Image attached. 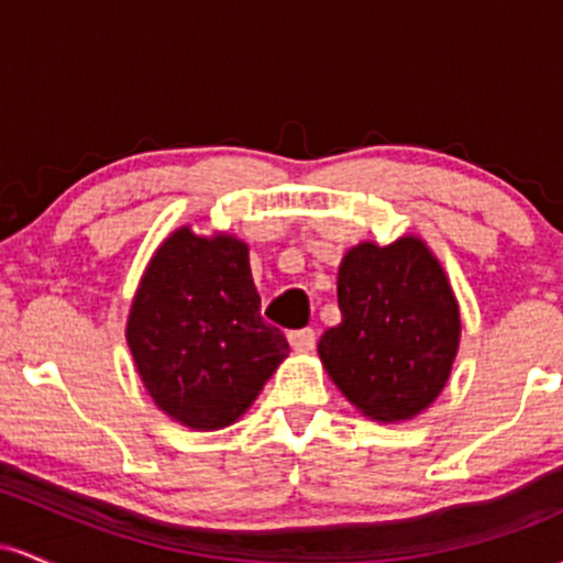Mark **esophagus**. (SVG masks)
Here are the masks:
<instances>
[{"label":"esophagus","mask_w":563,"mask_h":563,"mask_svg":"<svg viewBox=\"0 0 563 563\" xmlns=\"http://www.w3.org/2000/svg\"><path fill=\"white\" fill-rule=\"evenodd\" d=\"M288 344L296 349V352H309L314 346V331L312 328H301V331L288 333Z\"/></svg>","instance_id":"obj_1"}]
</instances>
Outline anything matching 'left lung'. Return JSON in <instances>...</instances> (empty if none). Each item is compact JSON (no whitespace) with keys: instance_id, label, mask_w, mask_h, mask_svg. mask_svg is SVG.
Wrapping results in <instances>:
<instances>
[{"instance_id":"obj_1","label":"left lung","mask_w":563,"mask_h":563,"mask_svg":"<svg viewBox=\"0 0 563 563\" xmlns=\"http://www.w3.org/2000/svg\"><path fill=\"white\" fill-rule=\"evenodd\" d=\"M341 322L318 352L341 394L380 423L410 421L448 384L461 312L442 264L421 238L360 243L339 267Z\"/></svg>"}]
</instances>
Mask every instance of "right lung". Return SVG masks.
Returning a JSON list of instances; mask_svg holds the SVG:
<instances>
[{
	"label": "right lung",
	"mask_w": 563,
	"mask_h": 563,
	"mask_svg": "<svg viewBox=\"0 0 563 563\" xmlns=\"http://www.w3.org/2000/svg\"><path fill=\"white\" fill-rule=\"evenodd\" d=\"M249 245L179 228L158 245L126 322L134 365L166 416L198 431L235 423L288 357L260 314Z\"/></svg>",
	"instance_id": "obj_1"
}]
</instances>
